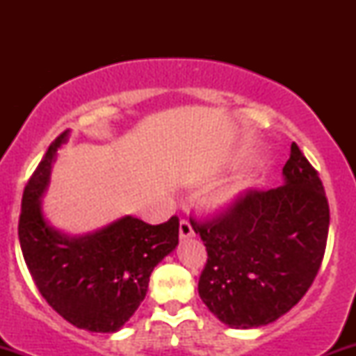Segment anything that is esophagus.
I'll return each instance as SVG.
<instances>
[{
    "label": "esophagus",
    "mask_w": 356,
    "mask_h": 356,
    "mask_svg": "<svg viewBox=\"0 0 356 356\" xmlns=\"http://www.w3.org/2000/svg\"><path fill=\"white\" fill-rule=\"evenodd\" d=\"M179 232H181V239H187L194 236V229H192L191 222L187 219H182L179 224Z\"/></svg>",
    "instance_id": "34e87169"
}]
</instances>
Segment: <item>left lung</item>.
<instances>
[{"instance_id": "8db88e82", "label": "left lung", "mask_w": 356, "mask_h": 356, "mask_svg": "<svg viewBox=\"0 0 356 356\" xmlns=\"http://www.w3.org/2000/svg\"><path fill=\"white\" fill-rule=\"evenodd\" d=\"M283 177V186L244 192L206 222L191 220L207 251L199 296L231 328L276 321L305 296L321 266L328 199L295 142Z\"/></svg>"}]
</instances>
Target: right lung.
<instances>
[{
  "mask_svg": "<svg viewBox=\"0 0 356 356\" xmlns=\"http://www.w3.org/2000/svg\"><path fill=\"white\" fill-rule=\"evenodd\" d=\"M67 137L63 132L48 147L24 187L19 246L36 288L61 318L88 332L113 333L144 301L154 268L179 244V218L152 226L125 216L75 238L51 227L42 197Z\"/></svg>",
  "mask_w": 356,
  "mask_h": 356,
  "instance_id": "right-lung-1",
  "label": "right lung"
}]
</instances>
